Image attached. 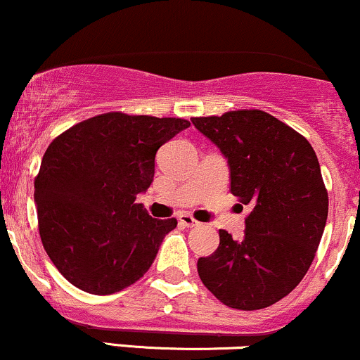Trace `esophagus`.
<instances>
[{
	"instance_id": "esophagus-1",
	"label": "esophagus",
	"mask_w": 360,
	"mask_h": 360,
	"mask_svg": "<svg viewBox=\"0 0 360 360\" xmlns=\"http://www.w3.org/2000/svg\"><path fill=\"white\" fill-rule=\"evenodd\" d=\"M179 223L183 226H188V229H193V226L200 225V221L194 220V218L189 213H181L179 214Z\"/></svg>"
}]
</instances>
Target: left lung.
I'll return each mask as SVG.
<instances>
[{
  "mask_svg": "<svg viewBox=\"0 0 360 360\" xmlns=\"http://www.w3.org/2000/svg\"><path fill=\"white\" fill-rule=\"evenodd\" d=\"M191 122L229 159L230 191L250 206L245 237L220 230V245L198 259V274L226 307H271L304 278L323 235L328 193L315 150L262 110Z\"/></svg>",
  "mask_w": 360,
  "mask_h": 360,
  "instance_id": "obj_1",
  "label": "left lung"
}]
</instances>
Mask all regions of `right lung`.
Masks as SVG:
<instances>
[{"label": "right lung", "mask_w": 360, "mask_h": 360, "mask_svg": "<svg viewBox=\"0 0 360 360\" xmlns=\"http://www.w3.org/2000/svg\"><path fill=\"white\" fill-rule=\"evenodd\" d=\"M189 125L110 111L52 140L34 183L37 218L44 249L69 283L113 295L148 271L177 220L152 218L135 200L154 181L159 147Z\"/></svg>", "instance_id": "add662e5"}]
</instances>
